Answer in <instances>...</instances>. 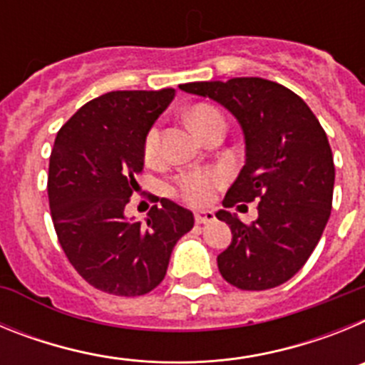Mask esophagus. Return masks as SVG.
<instances>
[{"instance_id": "esophagus-1", "label": "esophagus", "mask_w": 365, "mask_h": 365, "mask_svg": "<svg viewBox=\"0 0 365 365\" xmlns=\"http://www.w3.org/2000/svg\"><path fill=\"white\" fill-rule=\"evenodd\" d=\"M214 212L210 210H197L195 212V222H199V225H205V222H210L214 221Z\"/></svg>"}]
</instances>
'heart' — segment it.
Here are the masks:
<instances>
[{
	"mask_svg": "<svg viewBox=\"0 0 365 365\" xmlns=\"http://www.w3.org/2000/svg\"><path fill=\"white\" fill-rule=\"evenodd\" d=\"M188 120L192 124V128L197 131L199 135H202V131L208 128L210 124H214L215 120H225L221 113L217 111L212 106L199 104L193 106L188 111ZM160 155V131L157 128L150 130L146 137V143H144V157L146 160L153 163V160L159 159ZM219 185H222V175L215 172H192L186 173L179 179L177 182V190H179V195L185 201H188L190 205L202 206L208 205V202L214 199V192Z\"/></svg>",
	"mask_w": 365,
	"mask_h": 365,
	"instance_id": "b5f03b06",
	"label": "heart"
}]
</instances>
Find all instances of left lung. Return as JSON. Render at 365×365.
<instances>
[{
    "label": "left lung",
    "mask_w": 365,
    "mask_h": 365,
    "mask_svg": "<svg viewBox=\"0 0 365 365\" xmlns=\"http://www.w3.org/2000/svg\"><path fill=\"white\" fill-rule=\"evenodd\" d=\"M179 87L221 104L243 131L245 166L215 214L232 230L219 272L241 291L282 285L305 265L331 215L334 163L324 128L296 93L265 78ZM240 200L260 201L252 225L227 212Z\"/></svg>",
    "instance_id": "8db88e82"
}]
</instances>
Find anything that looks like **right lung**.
Listing matches in <instances>:
<instances>
[{
    "label": "right lung",
    "instance_id": "obj_1",
    "mask_svg": "<svg viewBox=\"0 0 365 365\" xmlns=\"http://www.w3.org/2000/svg\"><path fill=\"white\" fill-rule=\"evenodd\" d=\"M173 96L175 89L106 93L74 113L54 140L47 192L58 241L76 272L108 294L153 291L193 227L192 212L170 199L144 225L124 214L138 190L148 133Z\"/></svg>",
    "mask_w": 365,
    "mask_h": 365
}]
</instances>
